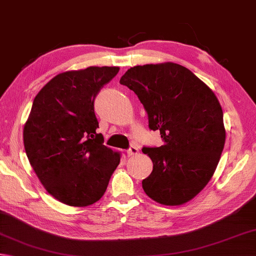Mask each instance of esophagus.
Returning a JSON list of instances; mask_svg holds the SVG:
<instances>
[{"mask_svg": "<svg viewBox=\"0 0 256 256\" xmlns=\"http://www.w3.org/2000/svg\"><path fill=\"white\" fill-rule=\"evenodd\" d=\"M139 152V148L137 144H130L129 149L127 150V155L128 156H134V155H137Z\"/></svg>", "mask_w": 256, "mask_h": 256, "instance_id": "1", "label": "esophagus"}]
</instances>
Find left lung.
I'll use <instances>...</instances> for the list:
<instances>
[{"mask_svg": "<svg viewBox=\"0 0 256 256\" xmlns=\"http://www.w3.org/2000/svg\"><path fill=\"white\" fill-rule=\"evenodd\" d=\"M120 84L137 94L148 114V127L159 130L164 144L144 147L152 172L142 180L152 200L182 205L207 185L225 144L223 110L203 81L177 64L130 68Z\"/></svg>", "mask_w": 256, "mask_h": 256, "instance_id": "1", "label": "left lung"}]
</instances>
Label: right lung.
Masks as SVG:
<instances>
[{
	"instance_id": "add662e5",
	"label": "right lung",
	"mask_w": 256,
	"mask_h": 256,
	"mask_svg": "<svg viewBox=\"0 0 256 256\" xmlns=\"http://www.w3.org/2000/svg\"><path fill=\"white\" fill-rule=\"evenodd\" d=\"M118 66H89L56 76L40 90L24 124L28 162L49 194L84 207L104 194L120 155L97 134L94 99Z\"/></svg>"
}]
</instances>
